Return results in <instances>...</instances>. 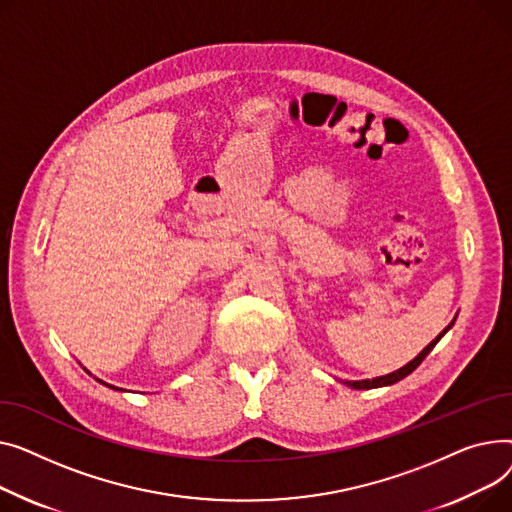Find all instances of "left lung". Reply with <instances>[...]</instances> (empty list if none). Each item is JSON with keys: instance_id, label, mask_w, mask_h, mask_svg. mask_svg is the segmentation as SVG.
<instances>
[{"instance_id": "1", "label": "left lung", "mask_w": 512, "mask_h": 512, "mask_svg": "<svg viewBox=\"0 0 512 512\" xmlns=\"http://www.w3.org/2000/svg\"><path fill=\"white\" fill-rule=\"evenodd\" d=\"M455 324V320L453 322H450L444 330H442V333L422 351V353H419L415 359H411V362L407 364V366H403V368H399L397 372H390V374H386V376H378V378H372V380H347L345 384H349L351 388H359V390H362V388H378V386H388V384H395V382H399V380H403L405 376H409L419 364H422L424 362V359H426V355L436 347V343L446 335V330L450 328V326H453Z\"/></svg>"}]
</instances>
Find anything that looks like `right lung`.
I'll list each match as a JSON object with an SVG mask.
<instances>
[{
  "label": "right lung",
  "mask_w": 512,
  "mask_h": 512,
  "mask_svg": "<svg viewBox=\"0 0 512 512\" xmlns=\"http://www.w3.org/2000/svg\"><path fill=\"white\" fill-rule=\"evenodd\" d=\"M99 382H103V380H99ZM103 384H105V386H109V388H115V386H111V384H107V382H103ZM117 390H119V388H117Z\"/></svg>",
  "instance_id": "obj_1"
}]
</instances>
